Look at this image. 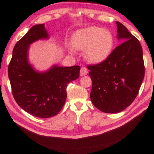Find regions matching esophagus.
Returning <instances> with one entry per match:
<instances>
[{"instance_id":"1","label":"esophagus","mask_w":154,"mask_h":154,"mask_svg":"<svg viewBox=\"0 0 154 154\" xmlns=\"http://www.w3.org/2000/svg\"><path fill=\"white\" fill-rule=\"evenodd\" d=\"M88 73V70L86 67H82L80 69V75L83 76V75H86Z\"/></svg>"}]
</instances>
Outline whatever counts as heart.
Masks as SVG:
<instances>
[{
  "instance_id": "heart-1",
  "label": "heart",
  "mask_w": 154,
  "mask_h": 154,
  "mask_svg": "<svg viewBox=\"0 0 154 154\" xmlns=\"http://www.w3.org/2000/svg\"><path fill=\"white\" fill-rule=\"evenodd\" d=\"M71 46L75 50H85V57L93 64L102 62L110 55L114 39L109 31L96 26L75 31L71 37Z\"/></svg>"
}]
</instances>
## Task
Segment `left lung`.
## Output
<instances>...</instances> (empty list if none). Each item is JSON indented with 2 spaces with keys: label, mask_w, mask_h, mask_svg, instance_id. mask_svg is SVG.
Listing matches in <instances>:
<instances>
[{
  "label": "left lung",
  "mask_w": 154,
  "mask_h": 154,
  "mask_svg": "<svg viewBox=\"0 0 154 154\" xmlns=\"http://www.w3.org/2000/svg\"><path fill=\"white\" fill-rule=\"evenodd\" d=\"M117 38L122 41L104 61L88 65L92 80L90 99L107 113L121 112L131 105L145 76L142 48L139 40L116 21Z\"/></svg>",
  "instance_id": "1"
}]
</instances>
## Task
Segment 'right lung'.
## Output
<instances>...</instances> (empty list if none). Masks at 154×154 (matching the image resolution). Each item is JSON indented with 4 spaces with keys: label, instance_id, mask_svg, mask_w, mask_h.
<instances>
[{
    "label": "right lung",
    "instance_id": "1",
    "mask_svg": "<svg viewBox=\"0 0 154 154\" xmlns=\"http://www.w3.org/2000/svg\"><path fill=\"white\" fill-rule=\"evenodd\" d=\"M44 24L33 26L18 41L8 66L12 95L17 104L33 116L50 118L61 111L66 98V87L79 77L80 66L54 65L46 72H38L28 61L32 43L47 39Z\"/></svg>",
    "mask_w": 154,
    "mask_h": 154
}]
</instances>
